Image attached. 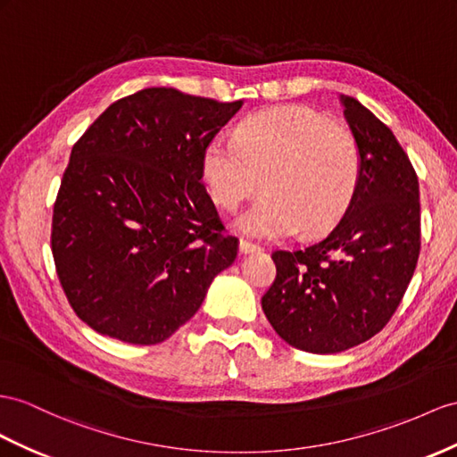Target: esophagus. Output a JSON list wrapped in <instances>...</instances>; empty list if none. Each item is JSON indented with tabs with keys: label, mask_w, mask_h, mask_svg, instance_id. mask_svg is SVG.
<instances>
[{
	"label": "esophagus",
	"mask_w": 457,
	"mask_h": 457,
	"mask_svg": "<svg viewBox=\"0 0 457 457\" xmlns=\"http://www.w3.org/2000/svg\"><path fill=\"white\" fill-rule=\"evenodd\" d=\"M239 251H241L243 254H249V253L261 251V247H259V245H254V243L247 241V239H241V241H239Z\"/></svg>",
	"instance_id": "obj_1"
}]
</instances>
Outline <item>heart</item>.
Instances as JSON below:
<instances>
[{
  "instance_id": "b5f03b06",
  "label": "heart",
  "mask_w": 457,
  "mask_h": 457,
  "mask_svg": "<svg viewBox=\"0 0 457 457\" xmlns=\"http://www.w3.org/2000/svg\"><path fill=\"white\" fill-rule=\"evenodd\" d=\"M212 201L236 210L259 183L264 196L237 220L251 237L320 233L340 220L357 193L361 152L347 127L307 106H282L245 120L236 138L214 137L203 154Z\"/></svg>"
}]
</instances>
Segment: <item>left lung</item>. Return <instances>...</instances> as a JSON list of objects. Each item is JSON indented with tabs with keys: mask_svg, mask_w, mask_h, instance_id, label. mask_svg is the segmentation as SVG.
<instances>
[{
	"mask_svg": "<svg viewBox=\"0 0 457 457\" xmlns=\"http://www.w3.org/2000/svg\"><path fill=\"white\" fill-rule=\"evenodd\" d=\"M361 152L357 193L319 241L274 251L276 279L262 311L278 336L309 353H337L390 322L420 251L417 173L394 133L361 102L342 96Z\"/></svg>",
	"mask_w": 457,
	"mask_h": 457,
	"instance_id": "obj_1",
	"label": "left lung"
}]
</instances>
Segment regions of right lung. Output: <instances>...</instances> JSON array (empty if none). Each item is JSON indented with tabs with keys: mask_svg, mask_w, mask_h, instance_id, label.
I'll use <instances>...</instances> for the list:
<instances>
[{
	"mask_svg": "<svg viewBox=\"0 0 457 457\" xmlns=\"http://www.w3.org/2000/svg\"><path fill=\"white\" fill-rule=\"evenodd\" d=\"M243 102L145 88L80 137L54 203L55 272L98 334L154 345L237 259L203 179V154Z\"/></svg>",
	"mask_w": 457,
	"mask_h": 457,
	"instance_id": "right-lung-1",
	"label": "right lung"
}]
</instances>
